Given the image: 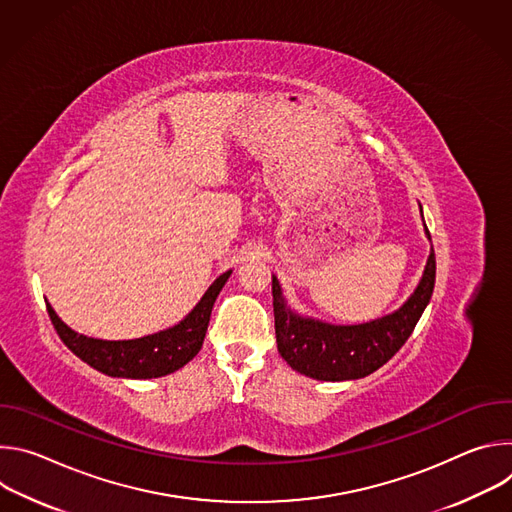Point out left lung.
I'll return each instance as SVG.
<instances>
[{"label":"left lung","mask_w":512,"mask_h":512,"mask_svg":"<svg viewBox=\"0 0 512 512\" xmlns=\"http://www.w3.org/2000/svg\"><path fill=\"white\" fill-rule=\"evenodd\" d=\"M423 231L431 241L425 223ZM433 285L435 253L431 247L415 291L399 310L371 322L344 326L328 324L291 310L283 298L277 277L273 275L271 294L277 350L291 369L316 381H354L367 377L393 358L411 336L431 300Z\"/></svg>","instance_id":"8db88e82"}]
</instances>
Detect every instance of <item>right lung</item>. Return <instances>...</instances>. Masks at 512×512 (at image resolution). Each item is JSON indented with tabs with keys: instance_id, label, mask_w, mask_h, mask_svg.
<instances>
[{
	"instance_id": "obj_1",
	"label": "right lung",
	"mask_w": 512,
	"mask_h": 512,
	"mask_svg": "<svg viewBox=\"0 0 512 512\" xmlns=\"http://www.w3.org/2000/svg\"><path fill=\"white\" fill-rule=\"evenodd\" d=\"M231 273L233 271L229 269L218 275L192 312L176 326L133 340L89 338L68 328L50 304H46V308L60 340L89 367L117 379H158L182 369L198 354L206 336L212 306Z\"/></svg>"
}]
</instances>
